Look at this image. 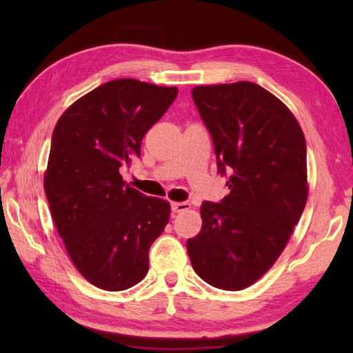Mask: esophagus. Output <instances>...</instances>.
<instances>
[{"label": "esophagus", "mask_w": 353, "mask_h": 353, "mask_svg": "<svg viewBox=\"0 0 353 353\" xmlns=\"http://www.w3.org/2000/svg\"><path fill=\"white\" fill-rule=\"evenodd\" d=\"M190 208L188 202H171V212L172 213H181Z\"/></svg>", "instance_id": "obj_1"}]
</instances>
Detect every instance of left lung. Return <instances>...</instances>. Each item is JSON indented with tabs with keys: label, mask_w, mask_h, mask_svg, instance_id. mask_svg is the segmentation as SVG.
<instances>
[{
	"label": "left lung",
	"mask_w": 353,
	"mask_h": 353,
	"mask_svg": "<svg viewBox=\"0 0 353 353\" xmlns=\"http://www.w3.org/2000/svg\"><path fill=\"white\" fill-rule=\"evenodd\" d=\"M230 193L201 205L202 229L187 241L208 285L238 291L274 265L307 204V143L294 115L254 82L191 90Z\"/></svg>",
	"instance_id": "left-lung-1"
}]
</instances>
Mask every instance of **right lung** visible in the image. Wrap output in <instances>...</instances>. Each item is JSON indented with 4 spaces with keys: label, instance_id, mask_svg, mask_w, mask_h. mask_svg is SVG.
Here are the masks:
<instances>
[{
    "label": "right lung",
    "instance_id": "add662e5",
    "mask_svg": "<svg viewBox=\"0 0 353 353\" xmlns=\"http://www.w3.org/2000/svg\"><path fill=\"white\" fill-rule=\"evenodd\" d=\"M177 97L176 87L135 79L103 83L59 118L45 193L73 265L92 285L123 291L149 268V248L170 219V204L123 181L141 140Z\"/></svg>",
    "mask_w": 353,
    "mask_h": 353
}]
</instances>
